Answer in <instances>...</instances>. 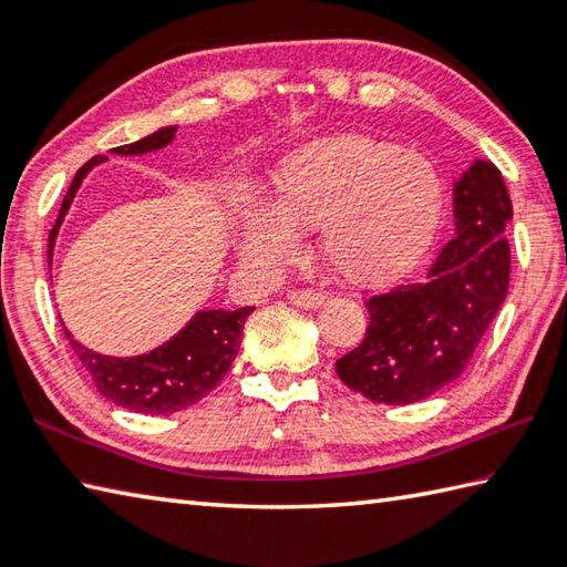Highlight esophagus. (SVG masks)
I'll return each mask as SVG.
<instances>
[{
	"mask_svg": "<svg viewBox=\"0 0 567 567\" xmlns=\"http://www.w3.org/2000/svg\"><path fill=\"white\" fill-rule=\"evenodd\" d=\"M287 300L297 307H305V310H310V307H320L324 297L315 290H292L287 292Z\"/></svg>",
	"mask_w": 567,
	"mask_h": 567,
	"instance_id": "esophagus-1",
	"label": "esophagus"
}]
</instances>
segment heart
Returning a JSON list of instances; mask_svg holds the SVG:
<instances>
[{
	"instance_id": "obj_1",
	"label": "heart",
	"mask_w": 567,
	"mask_h": 567,
	"mask_svg": "<svg viewBox=\"0 0 567 567\" xmlns=\"http://www.w3.org/2000/svg\"><path fill=\"white\" fill-rule=\"evenodd\" d=\"M443 185L435 167L390 142L338 134L297 147L272 179V209L243 223L247 260L277 265L297 252L295 229H320V252L348 285L408 272L435 237Z\"/></svg>"
}]
</instances>
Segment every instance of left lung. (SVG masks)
<instances>
[{
    "label": "left lung",
    "instance_id": "left-lung-1",
    "mask_svg": "<svg viewBox=\"0 0 567 567\" xmlns=\"http://www.w3.org/2000/svg\"><path fill=\"white\" fill-rule=\"evenodd\" d=\"M453 195L455 237L430 280L372 295L364 338L334 362L344 385L372 402H420L463 375L505 300L513 203L501 169L477 159Z\"/></svg>",
    "mask_w": 567,
    "mask_h": 567
}]
</instances>
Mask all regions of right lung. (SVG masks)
Returning a JSON list of instances; mask_svg holds the SVG:
<instances>
[{"label": "right lung", "mask_w": 567, "mask_h": 567, "mask_svg": "<svg viewBox=\"0 0 567 567\" xmlns=\"http://www.w3.org/2000/svg\"><path fill=\"white\" fill-rule=\"evenodd\" d=\"M177 127L157 130L150 137L132 142V145L114 147V155H145V152H155L159 147L169 145L175 140ZM107 157L97 155L92 157L87 165L76 169L70 189L62 199L60 215L50 233V265H52V249L56 239V229H60L62 219L70 209L72 199L80 189L82 179L87 172L100 165ZM255 307H237V310H203L192 318L185 330H179L169 342L159 344L157 350L147 354H137V358H110V354H100L82 342H76L70 330L64 328L66 342L72 344L76 358H80L82 368L90 372L104 398L112 400L114 405L124 410L142 412V415H169V412H179L197 400H203L207 392L217 388V382L225 378L229 364L235 362L239 342H243V328Z\"/></svg>", "instance_id": "add662e5"}]
</instances>
